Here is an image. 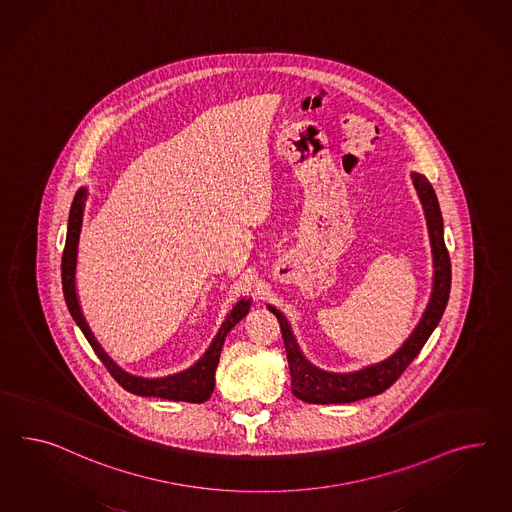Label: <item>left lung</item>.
I'll return each instance as SVG.
<instances>
[{
	"label": "left lung",
	"mask_w": 512,
	"mask_h": 512,
	"mask_svg": "<svg viewBox=\"0 0 512 512\" xmlns=\"http://www.w3.org/2000/svg\"><path fill=\"white\" fill-rule=\"evenodd\" d=\"M412 184L416 187L418 197L423 204L431 247H433V293L418 327L414 328L408 340L390 358L354 373H327L319 367L312 366L304 358L286 317L273 306H269V310L276 315L280 323V332L286 345L289 373H291V392L304 403L341 405V403H353L358 399L382 394L401 377V373L407 369L408 364L418 356L421 347L425 345V341L429 340V336L433 334L434 328L444 315L449 291H451V262H449V252L444 241L442 211L438 206L433 185L429 184V180L423 174L412 172Z\"/></svg>",
	"instance_id": "8db88e82"
}]
</instances>
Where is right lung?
Masks as SVG:
<instances>
[{"mask_svg":"<svg viewBox=\"0 0 512 512\" xmlns=\"http://www.w3.org/2000/svg\"><path fill=\"white\" fill-rule=\"evenodd\" d=\"M87 200V189L81 187L68 215V230H66L65 250H63V262H61V276H63V293H65L66 306L72 319L78 323L81 332L85 334L87 341L91 343L92 351L102 360L111 377L118 384L128 390L130 394L143 395V397H161L169 401H185V403H204L210 399L211 392L215 388V369L219 364V356L223 351L226 334L236 327L237 323L249 314L250 301L237 302L236 306L226 315L223 327L215 340L211 341L210 349L198 360L195 366L185 369L182 373L169 375L163 379H143L126 373L107 356L100 343L94 340L91 328L87 325L85 317L79 308L78 295H76V262H78V243L81 223H83V208Z\"/></svg>","mask_w":512,"mask_h":512,"instance_id":"1","label":"right lung"}]
</instances>
